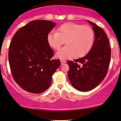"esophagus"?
I'll use <instances>...</instances> for the list:
<instances>
[{"instance_id": "obj_1", "label": "esophagus", "mask_w": 121, "mask_h": 121, "mask_svg": "<svg viewBox=\"0 0 121 121\" xmlns=\"http://www.w3.org/2000/svg\"><path fill=\"white\" fill-rule=\"evenodd\" d=\"M61 65H63L64 64H65V63L66 62V61L65 60H61Z\"/></svg>"}]
</instances>
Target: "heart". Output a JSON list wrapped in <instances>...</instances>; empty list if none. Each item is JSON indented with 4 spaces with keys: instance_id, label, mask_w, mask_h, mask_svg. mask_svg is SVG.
<instances>
[{
    "instance_id": "heart-1",
    "label": "heart",
    "mask_w": 121,
    "mask_h": 121,
    "mask_svg": "<svg viewBox=\"0 0 121 121\" xmlns=\"http://www.w3.org/2000/svg\"><path fill=\"white\" fill-rule=\"evenodd\" d=\"M58 32L52 30L47 37L49 45L56 50L65 43L56 53L61 59H67L75 56L82 57L91 50L94 41V32L91 27L77 23H64L58 28Z\"/></svg>"
}]
</instances>
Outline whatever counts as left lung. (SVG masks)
Returning <instances> with one entry per match:
<instances>
[{
    "mask_svg": "<svg viewBox=\"0 0 121 121\" xmlns=\"http://www.w3.org/2000/svg\"><path fill=\"white\" fill-rule=\"evenodd\" d=\"M93 26L95 40L91 50L84 57L68 61V77L72 86L82 91H91L104 79L111 59V48L108 37L103 29L94 23Z\"/></svg>",
    "mask_w": 121,
    "mask_h": 121,
    "instance_id": "obj_1",
    "label": "left lung"
}]
</instances>
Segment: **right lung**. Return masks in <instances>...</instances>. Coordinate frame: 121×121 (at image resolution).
Listing matches in <instances>:
<instances>
[{
    "instance_id": "right-lung-1",
    "label": "right lung",
    "mask_w": 121,
    "mask_h": 121,
    "mask_svg": "<svg viewBox=\"0 0 121 121\" xmlns=\"http://www.w3.org/2000/svg\"><path fill=\"white\" fill-rule=\"evenodd\" d=\"M56 23L48 20L30 21L13 35L9 62L15 82L28 92L40 94L49 88L60 61L51 60L54 52L47 37Z\"/></svg>"
}]
</instances>
